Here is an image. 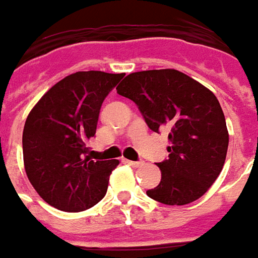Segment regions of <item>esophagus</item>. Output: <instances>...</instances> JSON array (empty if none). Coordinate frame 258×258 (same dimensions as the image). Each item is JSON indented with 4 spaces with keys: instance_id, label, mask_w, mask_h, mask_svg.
I'll use <instances>...</instances> for the list:
<instances>
[{
    "instance_id": "1",
    "label": "esophagus",
    "mask_w": 258,
    "mask_h": 258,
    "mask_svg": "<svg viewBox=\"0 0 258 258\" xmlns=\"http://www.w3.org/2000/svg\"><path fill=\"white\" fill-rule=\"evenodd\" d=\"M125 162H127L130 166H133V168H138V166L143 165V161H128V159H127Z\"/></svg>"
}]
</instances>
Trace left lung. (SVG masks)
<instances>
[{"mask_svg": "<svg viewBox=\"0 0 258 258\" xmlns=\"http://www.w3.org/2000/svg\"><path fill=\"white\" fill-rule=\"evenodd\" d=\"M117 93L133 100L147 125L169 128L168 159L158 162L161 182L147 195L164 205H188L203 196L225 165L229 133L216 96L175 69L131 73Z\"/></svg>", "mask_w": 258, "mask_h": 258, "instance_id": "left-lung-1", "label": "left lung"}]
</instances>
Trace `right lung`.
Returning <instances> with one entry per match:
<instances>
[{"instance_id":"add662e5","label":"right lung","mask_w":258,"mask_h":258,"mask_svg":"<svg viewBox=\"0 0 258 258\" xmlns=\"http://www.w3.org/2000/svg\"><path fill=\"white\" fill-rule=\"evenodd\" d=\"M122 76L76 72L50 87L28 115L22 134L26 176L56 209L82 212L106 195L120 162L93 161L86 144L96 134L103 101Z\"/></svg>"}]
</instances>
